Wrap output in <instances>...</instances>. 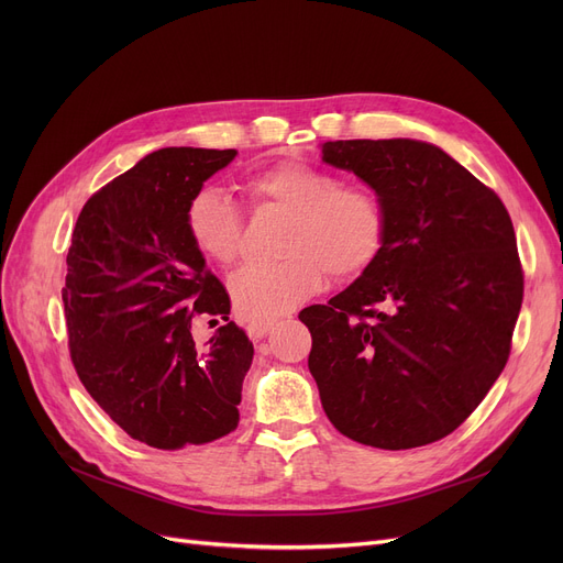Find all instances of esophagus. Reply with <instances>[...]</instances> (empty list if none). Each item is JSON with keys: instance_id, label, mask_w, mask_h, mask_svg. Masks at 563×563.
<instances>
[{"instance_id": "esophagus-1", "label": "esophagus", "mask_w": 563, "mask_h": 563, "mask_svg": "<svg viewBox=\"0 0 563 563\" xmlns=\"http://www.w3.org/2000/svg\"><path fill=\"white\" fill-rule=\"evenodd\" d=\"M272 329H274V321L272 319H251L249 327H246V331H249V335L253 340H260L264 335H269Z\"/></svg>"}]
</instances>
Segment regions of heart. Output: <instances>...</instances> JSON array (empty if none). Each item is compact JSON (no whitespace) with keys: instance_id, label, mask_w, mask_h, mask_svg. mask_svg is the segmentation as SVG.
Masks as SVG:
<instances>
[{"instance_id":"1","label":"heart","mask_w":563,"mask_h":563,"mask_svg":"<svg viewBox=\"0 0 563 563\" xmlns=\"http://www.w3.org/2000/svg\"><path fill=\"white\" fill-rule=\"evenodd\" d=\"M244 191L257 205L289 214L276 264H251L230 280L232 303L246 319H274L303 303L323 285L363 276L386 244V210L363 187H340L338 177L301 164L280 162L246 177ZM196 246L214 262L230 264L242 253V214L212 189L196 194L187 210Z\"/></svg>"}]
</instances>
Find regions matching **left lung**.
Instances as JSON below:
<instances>
[{
  "mask_svg": "<svg viewBox=\"0 0 563 563\" xmlns=\"http://www.w3.org/2000/svg\"><path fill=\"white\" fill-rule=\"evenodd\" d=\"M386 210V244L327 303L299 312L321 406L378 450L452 433L501 374L522 303L507 207L442 147L418 139L321 143Z\"/></svg>",
  "mask_w": 563,
  "mask_h": 563,
  "instance_id": "1",
  "label": "left lung"
}]
</instances>
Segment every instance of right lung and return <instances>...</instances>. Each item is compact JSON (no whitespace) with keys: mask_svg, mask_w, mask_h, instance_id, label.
<instances>
[{"mask_svg":"<svg viewBox=\"0 0 563 563\" xmlns=\"http://www.w3.org/2000/svg\"><path fill=\"white\" fill-rule=\"evenodd\" d=\"M236 151L162 147L86 200L62 291L70 358L107 416L145 445L183 450L240 422L253 342L228 319L187 210ZM224 319L198 347L190 321Z\"/></svg>","mask_w":563,"mask_h":563,"instance_id":"add662e5","label":"right lung"}]
</instances>
